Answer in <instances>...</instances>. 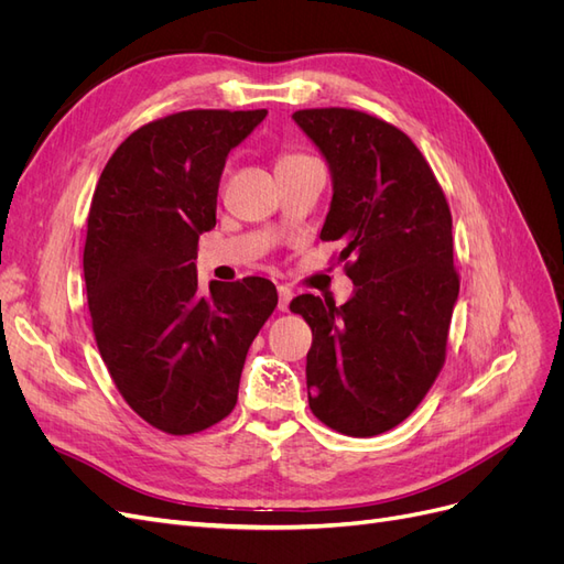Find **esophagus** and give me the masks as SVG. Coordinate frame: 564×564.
Here are the masks:
<instances>
[{
  "mask_svg": "<svg viewBox=\"0 0 564 564\" xmlns=\"http://www.w3.org/2000/svg\"><path fill=\"white\" fill-rule=\"evenodd\" d=\"M278 308L282 311V313H286L289 311V303H292V299H294V292H292V286H286V284H280L278 286Z\"/></svg>",
  "mask_w": 564,
  "mask_h": 564,
  "instance_id": "34e87169",
  "label": "esophagus"
}]
</instances>
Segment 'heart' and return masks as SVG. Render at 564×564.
Segmentation results:
<instances>
[{"instance_id": "obj_1", "label": "heart", "mask_w": 564, "mask_h": 564, "mask_svg": "<svg viewBox=\"0 0 564 564\" xmlns=\"http://www.w3.org/2000/svg\"><path fill=\"white\" fill-rule=\"evenodd\" d=\"M299 158H301V155H286V158H282V160H280V164H284V162H292V160H299Z\"/></svg>"}]
</instances>
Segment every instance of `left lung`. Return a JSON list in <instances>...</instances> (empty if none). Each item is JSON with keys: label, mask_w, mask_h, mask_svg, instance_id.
I'll use <instances>...</instances> for the list:
<instances>
[{"label": "left lung", "mask_w": 564, "mask_h": 564, "mask_svg": "<svg viewBox=\"0 0 564 564\" xmlns=\"http://www.w3.org/2000/svg\"><path fill=\"white\" fill-rule=\"evenodd\" d=\"M299 129L332 174L322 240L346 249L352 296L303 294L294 313L313 329L305 381L329 429L371 437L414 412L445 362L458 299L452 214L429 162L400 129L346 108L299 110Z\"/></svg>", "instance_id": "left-lung-1"}]
</instances>
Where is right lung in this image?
Instances as JSON below:
<instances>
[{
	"instance_id": "1",
	"label": "right lung",
	"mask_w": 564,
	"mask_h": 564,
	"mask_svg": "<svg viewBox=\"0 0 564 564\" xmlns=\"http://www.w3.org/2000/svg\"><path fill=\"white\" fill-rule=\"evenodd\" d=\"M268 110H185L133 131L98 178L84 245L96 344L135 414L172 435L226 419L251 340L275 311L265 278L197 284L228 152Z\"/></svg>"
}]
</instances>
